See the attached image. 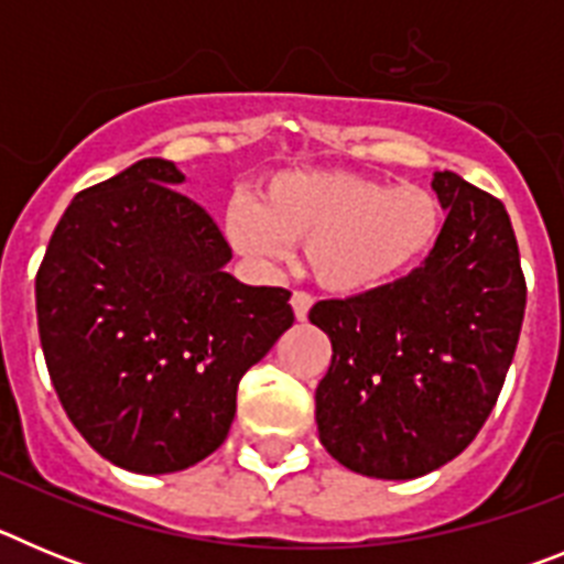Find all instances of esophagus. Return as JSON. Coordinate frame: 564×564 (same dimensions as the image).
<instances>
[{"mask_svg": "<svg viewBox=\"0 0 564 564\" xmlns=\"http://www.w3.org/2000/svg\"><path fill=\"white\" fill-rule=\"evenodd\" d=\"M291 305H293V313H296L299 322H305L307 313H311V307H313V296L305 291H293Z\"/></svg>", "mask_w": 564, "mask_h": 564, "instance_id": "34e87169", "label": "esophagus"}]
</instances>
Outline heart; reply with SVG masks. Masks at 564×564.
<instances>
[{"mask_svg":"<svg viewBox=\"0 0 564 564\" xmlns=\"http://www.w3.org/2000/svg\"><path fill=\"white\" fill-rule=\"evenodd\" d=\"M441 200L423 186H387L352 172H282L259 203L234 200L226 234L262 265L305 246L313 276L336 293L390 285L421 262L441 234Z\"/></svg>","mask_w":564,"mask_h":564,"instance_id":"obj_1","label":"heart"}]
</instances>
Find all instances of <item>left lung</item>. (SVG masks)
<instances>
[{
  "mask_svg": "<svg viewBox=\"0 0 564 564\" xmlns=\"http://www.w3.org/2000/svg\"><path fill=\"white\" fill-rule=\"evenodd\" d=\"M432 188L449 214L415 271L311 307L333 344L316 387L318 441L341 466L381 480L430 475L475 441L525 316L506 206L455 172H435Z\"/></svg>",
  "mask_w": 564,
  "mask_h": 564,
  "instance_id": "8db88e82",
  "label": "left lung"
}]
</instances>
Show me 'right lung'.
<instances>
[{
    "mask_svg": "<svg viewBox=\"0 0 564 564\" xmlns=\"http://www.w3.org/2000/svg\"><path fill=\"white\" fill-rule=\"evenodd\" d=\"M147 158L76 194L36 273L50 381L115 466L169 475L220 449L239 378L293 325L291 291L251 288L212 214Z\"/></svg>",
    "mask_w": 564,
    "mask_h": 564,
    "instance_id": "1",
    "label": "right lung"
}]
</instances>
